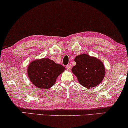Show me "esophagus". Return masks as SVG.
<instances>
[{"label":"esophagus","mask_w":128,"mask_h":128,"mask_svg":"<svg viewBox=\"0 0 128 128\" xmlns=\"http://www.w3.org/2000/svg\"><path fill=\"white\" fill-rule=\"evenodd\" d=\"M66 67L68 70H71V64L66 65Z\"/></svg>","instance_id":"esophagus-1"}]
</instances>
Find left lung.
Here are the masks:
<instances>
[{
	"label": "left lung",
	"instance_id": "left-lung-1",
	"mask_svg": "<svg viewBox=\"0 0 128 128\" xmlns=\"http://www.w3.org/2000/svg\"><path fill=\"white\" fill-rule=\"evenodd\" d=\"M74 60L76 65L72 68V72L84 87H95L103 80L106 69L104 65L99 59L83 53L77 56Z\"/></svg>",
	"mask_w": 128,
	"mask_h": 128
}]
</instances>
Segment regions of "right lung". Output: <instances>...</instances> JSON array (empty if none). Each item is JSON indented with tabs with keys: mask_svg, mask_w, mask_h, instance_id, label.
Masks as SVG:
<instances>
[{
	"mask_svg": "<svg viewBox=\"0 0 128 128\" xmlns=\"http://www.w3.org/2000/svg\"><path fill=\"white\" fill-rule=\"evenodd\" d=\"M66 70L62 65L57 64L48 58L33 60L28 65V78L38 89H49L55 84L57 78Z\"/></svg>",
	"mask_w": 128,
	"mask_h": 128,
	"instance_id": "obj_1",
	"label": "right lung"
}]
</instances>
